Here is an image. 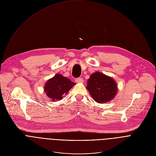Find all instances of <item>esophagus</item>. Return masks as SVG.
<instances>
[{
	"mask_svg": "<svg viewBox=\"0 0 156 156\" xmlns=\"http://www.w3.org/2000/svg\"><path fill=\"white\" fill-rule=\"evenodd\" d=\"M75 81H76V83H83V80L82 78H80V77L76 78Z\"/></svg>",
	"mask_w": 156,
	"mask_h": 156,
	"instance_id": "1",
	"label": "esophagus"
}]
</instances>
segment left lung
Returning <instances> with one entry per match:
<instances>
[{"label":"left lung","instance_id":"1","mask_svg":"<svg viewBox=\"0 0 156 156\" xmlns=\"http://www.w3.org/2000/svg\"><path fill=\"white\" fill-rule=\"evenodd\" d=\"M87 88L92 98L99 103L110 101L117 92V85L114 80L98 71L88 80Z\"/></svg>","mask_w":156,"mask_h":156}]
</instances>
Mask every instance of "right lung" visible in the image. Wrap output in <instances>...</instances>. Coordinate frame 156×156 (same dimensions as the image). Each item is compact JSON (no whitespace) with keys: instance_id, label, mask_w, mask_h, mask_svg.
I'll list each match as a JSON object with an SVG mask.
<instances>
[{"instance_id":"add662e5","label":"right lung","mask_w":156,"mask_h":156,"mask_svg":"<svg viewBox=\"0 0 156 156\" xmlns=\"http://www.w3.org/2000/svg\"><path fill=\"white\" fill-rule=\"evenodd\" d=\"M75 85V83L72 82L69 79L56 74L47 81L44 87V91L52 101H58L63 98V96Z\"/></svg>"}]
</instances>
